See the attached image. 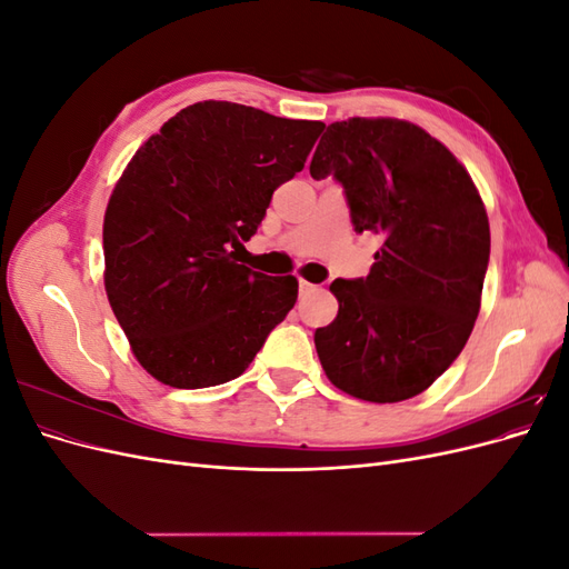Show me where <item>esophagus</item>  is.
<instances>
[{
    "label": "esophagus",
    "mask_w": 569,
    "mask_h": 569,
    "mask_svg": "<svg viewBox=\"0 0 569 569\" xmlns=\"http://www.w3.org/2000/svg\"><path fill=\"white\" fill-rule=\"evenodd\" d=\"M318 284H311L308 280H299V291L301 295H311V291H316Z\"/></svg>",
    "instance_id": "esophagus-1"
}]
</instances>
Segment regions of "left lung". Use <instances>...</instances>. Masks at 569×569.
I'll return each instance as SVG.
<instances>
[{"instance_id":"obj_1","label":"left lung","mask_w":569,"mask_h":569,"mask_svg":"<svg viewBox=\"0 0 569 569\" xmlns=\"http://www.w3.org/2000/svg\"><path fill=\"white\" fill-rule=\"evenodd\" d=\"M311 176L343 187L358 234L382 237L368 278L330 284L339 313L316 330L322 370L356 399H412L475 327L491 249L485 203L449 149L396 118L332 123Z\"/></svg>"}]
</instances>
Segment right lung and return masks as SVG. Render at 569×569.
Returning a JSON list of instances; mask_svg holds the SVG:
<instances>
[{"label":"right lung","instance_id":"obj_1","mask_svg":"<svg viewBox=\"0 0 569 569\" xmlns=\"http://www.w3.org/2000/svg\"><path fill=\"white\" fill-rule=\"evenodd\" d=\"M322 128L199 101L137 149L107 206L104 287L134 358L159 382L234 380L295 308L297 278L256 272L234 253Z\"/></svg>","mask_w":569,"mask_h":569}]
</instances>
